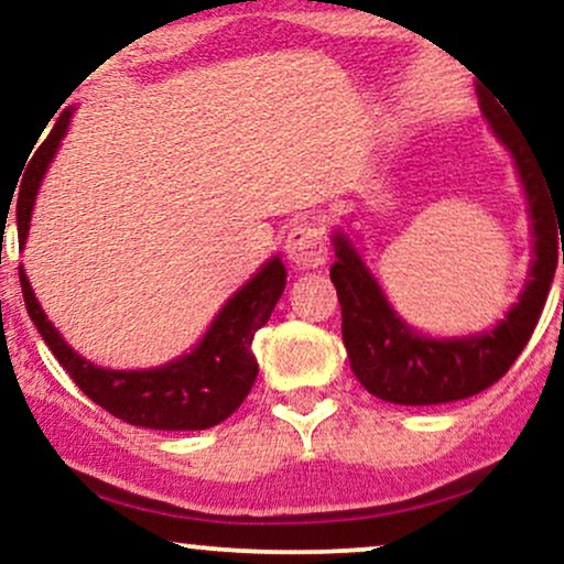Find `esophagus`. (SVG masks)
Instances as JSON below:
<instances>
[{"label": "esophagus", "mask_w": 564, "mask_h": 564, "mask_svg": "<svg viewBox=\"0 0 564 564\" xmlns=\"http://www.w3.org/2000/svg\"><path fill=\"white\" fill-rule=\"evenodd\" d=\"M288 258L297 269H316L327 258V240L316 218H295L288 235Z\"/></svg>", "instance_id": "34e87169"}]
</instances>
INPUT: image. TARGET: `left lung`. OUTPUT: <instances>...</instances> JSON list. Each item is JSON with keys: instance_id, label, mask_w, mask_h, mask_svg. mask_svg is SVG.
Returning a JSON list of instances; mask_svg holds the SVG:
<instances>
[{"instance_id": "1", "label": "left lung", "mask_w": 564, "mask_h": 564, "mask_svg": "<svg viewBox=\"0 0 564 564\" xmlns=\"http://www.w3.org/2000/svg\"><path fill=\"white\" fill-rule=\"evenodd\" d=\"M480 108L494 134L512 152L525 187L533 221L531 280L518 303L509 308L507 319L494 329L435 340L401 322L348 237L335 231L337 261L329 269V276L343 311V343L356 380L382 401L401 406H433L469 399L499 382L531 340L560 258L564 263V203L554 197L549 171L528 139L509 123L507 108L501 110V105L486 97H480Z\"/></svg>"}]
</instances>
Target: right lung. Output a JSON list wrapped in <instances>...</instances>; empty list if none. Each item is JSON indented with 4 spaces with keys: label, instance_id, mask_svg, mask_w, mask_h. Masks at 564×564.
<instances>
[{
    "label": "right lung",
    "instance_id": "1",
    "mask_svg": "<svg viewBox=\"0 0 564 564\" xmlns=\"http://www.w3.org/2000/svg\"><path fill=\"white\" fill-rule=\"evenodd\" d=\"M70 112L73 108L63 110L39 155H33V165L18 200L20 245H25V237H29L39 184H42L46 165L55 158L59 139L65 137ZM18 274L31 322L36 324L44 343L55 354V359L63 364L70 380L105 412L129 422V425L150 430H208L227 420L231 412H237L258 375L253 337L269 322L271 311H274L284 290V282H288V271L274 256L263 263V269L253 280L242 284L229 297L227 306L218 311L214 324L192 354H184L182 359L155 369H131V372L121 369V372H116V369L97 367V364L78 356L59 337L55 324L46 319L23 267Z\"/></svg>",
    "mask_w": 564,
    "mask_h": 564
}]
</instances>
